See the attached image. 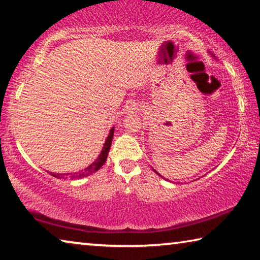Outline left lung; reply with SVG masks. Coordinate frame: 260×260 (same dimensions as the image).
Instances as JSON below:
<instances>
[{"mask_svg": "<svg viewBox=\"0 0 260 260\" xmlns=\"http://www.w3.org/2000/svg\"><path fill=\"white\" fill-rule=\"evenodd\" d=\"M211 55H212V56H213V57H214V59H216V57H215V56H214V55H213V54H212V53H211ZM152 170H154V169H152ZM154 172H155V174H157V175H158V176H159V177H162V176H160V175H159V174H158V172H157V171H156V170H154ZM162 178H163V177H162ZM163 179H166V178H163Z\"/></svg>", "mask_w": 260, "mask_h": 260, "instance_id": "8db88e82", "label": "left lung"}]
</instances>
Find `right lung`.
<instances>
[{
	"label": "right lung",
	"mask_w": 260,
	"mask_h": 260,
	"mask_svg": "<svg viewBox=\"0 0 260 260\" xmlns=\"http://www.w3.org/2000/svg\"><path fill=\"white\" fill-rule=\"evenodd\" d=\"M113 133H114V127L110 129L109 137L105 140L104 146H103V149L101 151L100 156H98L97 159H94V162L90 164L89 167H86L83 170L78 171V172H71V174H55V172H49V175H52L55 178H71V179H81L84 178V177H88L90 175L94 174V172L100 170V169L104 166V163L106 162V158H108L110 148H111V143H112V139H113Z\"/></svg>",
	"instance_id": "1"
}]
</instances>
